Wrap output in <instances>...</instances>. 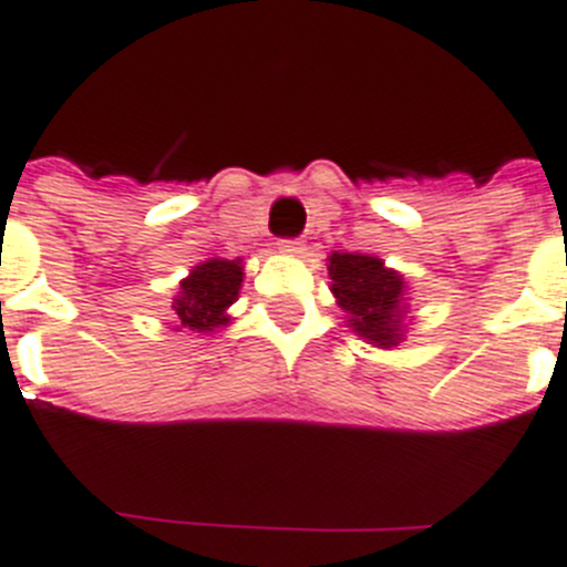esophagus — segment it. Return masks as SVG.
<instances>
[{"label":"esophagus","mask_w":567,"mask_h":567,"mask_svg":"<svg viewBox=\"0 0 567 567\" xmlns=\"http://www.w3.org/2000/svg\"><path fill=\"white\" fill-rule=\"evenodd\" d=\"M278 249L284 251V255H303L307 246H303V240H298V237H284V240H278Z\"/></svg>","instance_id":"34e87169"}]
</instances>
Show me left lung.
Returning <instances> with one entry per match:
<instances>
[{
	"label": "left lung",
	"instance_id": "8db88e82",
	"mask_svg": "<svg viewBox=\"0 0 567 567\" xmlns=\"http://www.w3.org/2000/svg\"><path fill=\"white\" fill-rule=\"evenodd\" d=\"M327 269L332 295L352 332L381 350L399 347L408 312L404 278L395 269H386L384 260L358 251H332Z\"/></svg>",
	"mask_w": 567,
	"mask_h": 567
}]
</instances>
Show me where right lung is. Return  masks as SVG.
Here are the masks:
<instances>
[{
  "label": "right lung",
  "instance_id": "obj_1",
  "mask_svg": "<svg viewBox=\"0 0 567 567\" xmlns=\"http://www.w3.org/2000/svg\"><path fill=\"white\" fill-rule=\"evenodd\" d=\"M244 284V260L212 258L197 264L188 278L181 280V292L174 295L172 316L177 330L212 332L226 327V309L237 301Z\"/></svg>",
  "mask_w": 567,
  "mask_h": 567
}]
</instances>
